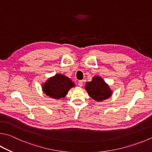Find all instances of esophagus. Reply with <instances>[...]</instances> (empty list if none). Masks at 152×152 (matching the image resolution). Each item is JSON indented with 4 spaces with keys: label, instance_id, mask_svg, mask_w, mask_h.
<instances>
[{
    "label": "esophagus",
    "instance_id": "1",
    "mask_svg": "<svg viewBox=\"0 0 152 152\" xmlns=\"http://www.w3.org/2000/svg\"><path fill=\"white\" fill-rule=\"evenodd\" d=\"M83 83H84V81L83 80H80L79 82H78V86H80V87H82V86H83Z\"/></svg>",
    "mask_w": 152,
    "mask_h": 152
}]
</instances>
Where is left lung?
Here are the masks:
<instances>
[{
  "instance_id": "obj_1",
  "label": "left lung",
  "mask_w": 152,
  "mask_h": 152,
  "mask_svg": "<svg viewBox=\"0 0 152 152\" xmlns=\"http://www.w3.org/2000/svg\"><path fill=\"white\" fill-rule=\"evenodd\" d=\"M85 90L91 98L97 102H102L111 97L112 90L102 77L94 76L92 81L86 82Z\"/></svg>"
}]
</instances>
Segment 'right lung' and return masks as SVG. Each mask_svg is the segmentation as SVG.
I'll return each mask as SVG.
<instances>
[{"label":"right lung","mask_w":152,"mask_h":152,"mask_svg":"<svg viewBox=\"0 0 152 152\" xmlns=\"http://www.w3.org/2000/svg\"><path fill=\"white\" fill-rule=\"evenodd\" d=\"M74 86L75 84L70 78L64 74H56L42 84V90L46 96L58 100L64 98L68 90Z\"/></svg>","instance_id":"add662e5"}]
</instances>
